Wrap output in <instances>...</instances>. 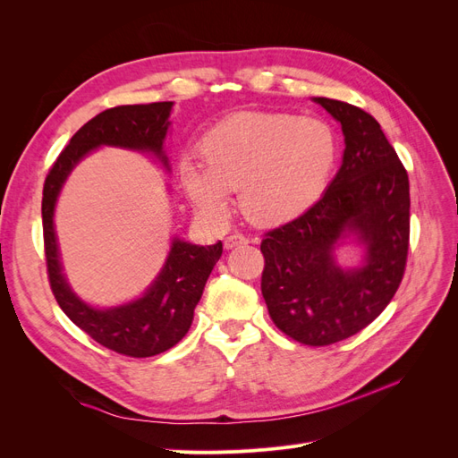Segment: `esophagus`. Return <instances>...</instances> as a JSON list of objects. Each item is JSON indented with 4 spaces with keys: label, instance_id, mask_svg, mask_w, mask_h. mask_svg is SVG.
Instances as JSON below:
<instances>
[{
    "label": "esophagus",
    "instance_id": "esophagus-1",
    "mask_svg": "<svg viewBox=\"0 0 458 458\" xmlns=\"http://www.w3.org/2000/svg\"><path fill=\"white\" fill-rule=\"evenodd\" d=\"M241 244H248V239L241 233H233L225 239V248H234V246H241Z\"/></svg>",
    "mask_w": 458,
    "mask_h": 458
}]
</instances>
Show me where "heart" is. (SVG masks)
I'll return each instance as SVG.
<instances>
[{
	"label": "heart",
	"instance_id": "heart-1",
	"mask_svg": "<svg viewBox=\"0 0 458 458\" xmlns=\"http://www.w3.org/2000/svg\"><path fill=\"white\" fill-rule=\"evenodd\" d=\"M204 162L183 157L179 182L197 210L214 224L227 221L233 192L256 224L300 217L323 195L338 157L328 122L283 113L234 114L202 140Z\"/></svg>",
	"mask_w": 458,
	"mask_h": 458
}]
</instances>
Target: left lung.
<instances>
[{
	"label": "left lung",
	"instance_id": "1",
	"mask_svg": "<svg viewBox=\"0 0 458 458\" xmlns=\"http://www.w3.org/2000/svg\"><path fill=\"white\" fill-rule=\"evenodd\" d=\"M342 123V168L306 214L263 234L261 294L275 327L293 340L336 344L377 318L403 281L409 233V175L380 123L363 108L317 97ZM345 232L368 246L361 268L344 272L334 248Z\"/></svg>",
	"mask_w": 458,
	"mask_h": 458
}]
</instances>
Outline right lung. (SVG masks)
<instances>
[{
  "mask_svg": "<svg viewBox=\"0 0 458 458\" xmlns=\"http://www.w3.org/2000/svg\"><path fill=\"white\" fill-rule=\"evenodd\" d=\"M172 101L150 105H122L103 110L84 123L51 165L44 183L41 219L51 293L71 321L105 348L128 357H152L182 340L191 328L192 315L204 284L217 263L224 246H197L174 241L168 261L147 294L128 306L95 310L76 298L61 273L53 210L66 175L99 145L150 150L168 165L162 143L168 131Z\"/></svg>",
  "mask_w": 458,
  "mask_h": 458,
  "instance_id": "obj_1",
  "label": "right lung"
}]
</instances>
